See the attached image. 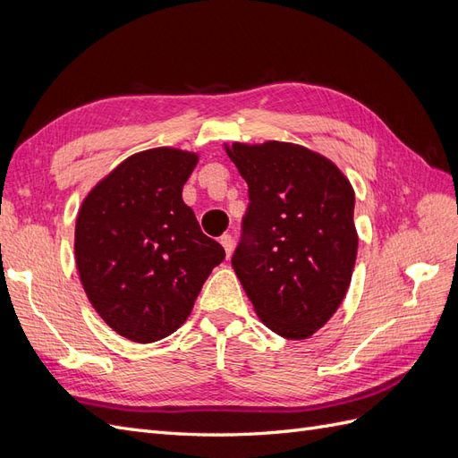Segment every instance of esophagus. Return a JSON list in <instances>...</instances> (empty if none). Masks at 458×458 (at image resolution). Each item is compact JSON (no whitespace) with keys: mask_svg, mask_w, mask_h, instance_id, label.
<instances>
[{"mask_svg":"<svg viewBox=\"0 0 458 458\" xmlns=\"http://www.w3.org/2000/svg\"><path fill=\"white\" fill-rule=\"evenodd\" d=\"M219 242H221V246L225 248L227 258H231V254H233V237H231V234H221Z\"/></svg>","mask_w":458,"mask_h":458,"instance_id":"obj_1","label":"esophagus"}]
</instances>
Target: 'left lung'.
<instances>
[{
	"label": "left lung",
	"mask_w": 458,
	"mask_h": 458,
	"mask_svg": "<svg viewBox=\"0 0 458 458\" xmlns=\"http://www.w3.org/2000/svg\"><path fill=\"white\" fill-rule=\"evenodd\" d=\"M225 152L250 199L233 269L263 325L306 340L336 313L352 283L353 187L335 162L301 145L233 143Z\"/></svg>",
	"instance_id": "1"
}]
</instances>
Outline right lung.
<instances>
[{
    "instance_id": "1",
    "label": "right lung",
    "mask_w": 458,
    "mask_h": 458,
    "mask_svg": "<svg viewBox=\"0 0 458 458\" xmlns=\"http://www.w3.org/2000/svg\"><path fill=\"white\" fill-rule=\"evenodd\" d=\"M199 155L158 147L131 155L97 183L76 217L81 286L103 321L137 344L170 336L191 315L224 246L183 202Z\"/></svg>"
}]
</instances>
